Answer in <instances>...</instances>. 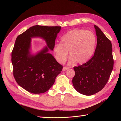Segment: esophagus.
<instances>
[{"mask_svg": "<svg viewBox=\"0 0 121 121\" xmlns=\"http://www.w3.org/2000/svg\"><path fill=\"white\" fill-rule=\"evenodd\" d=\"M68 69H69L68 68L63 67V69H62V71H66V70H67Z\"/></svg>", "mask_w": 121, "mask_h": 121, "instance_id": "esophagus-1", "label": "esophagus"}]
</instances>
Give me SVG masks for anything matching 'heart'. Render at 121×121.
Segmentation results:
<instances>
[{
  "instance_id": "obj_1",
  "label": "heart",
  "mask_w": 121,
  "mask_h": 121,
  "mask_svg": "<svg viewBox=\"0 0 121 121\" xmlns=\"http://www.w3.org/2000/svg\"><path fill=\"white\" fill-rule=\"evenodd\" d=\"M96 38L88 30L74 29L66 33L61 39V44L54 46L53 52L56 60L63 63L68 58L69 52L70 62L84 64L88 61L95 51Z\"/></svg>"
}]
</instances>
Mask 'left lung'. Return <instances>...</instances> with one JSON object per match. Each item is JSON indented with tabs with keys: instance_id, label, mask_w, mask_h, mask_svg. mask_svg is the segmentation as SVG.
<instances>
[{
	"instance_id": "obj_1",
	"label": "left lung",
	"mask_w": 121,
	"mask_h": 121,
	"mask_svg": "<svg viewBox=\"0 0 121 121\" xmlns=\"http://www.w3.org/2000/svg\"><path fill=\"white\" fill-rule=\"evenodd\" d=\"M94 27L97 36L94 55L83 65L74 67L75 74L72 79L76 91L86 96L96 94L104 88L113 68L111 41L98 27Z\"/></svg>"
}]
</instances>
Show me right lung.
<instances>
[{"instance_id":"right-lung-1","label":"right lung","mask_w":121,"mask_h":121,"mask_svg":"<svg viewBox=\"0 0 121 121\" xmlns=\"http://www.w3.org/2000/svg\"><path fill=\"white\" fill-rule=\"evenodd\" d=\"M61 26L35 25L17 37L11 53L13 73L17 83L33 94L44 93L49 89L61 73L63 66L56 61L49 49L53 50ZM40 37L47 46L39 52L30 51L31 38Z\"/></svg>"}]
</instances>
